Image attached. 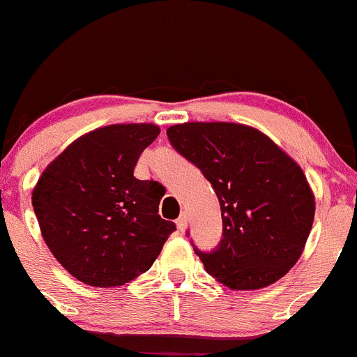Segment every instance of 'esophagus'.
<instances>
[{"instance_id":"obj_1","label":"esophagus","mask_w":357,"mask_h":357,"mask_svg":"<svg viewBox=\"0 0 357 357\" xmlns=\"http://www.w3.org/2000/svg\"><path fill=\"white\" fill-rule=\"evenodd\" d=\"M175 224H177V227H178V231H185L187 229V215L185 213H180V217L177 218V222H175Z\"/></svg>"}]
</instances>
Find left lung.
<instances>
[{
	"label": "left lung",
	"mask_w": 357,
	"mask_h": 357,
	"mask_svg": "<svg viewBox=\"0 0 357 357\" xmlns=\"http://www.w3.org/2000/svg\"><path fill=\"white\" fill-rule=\"evenodd\" d=\"M170 144L211 183L222 241L194 248L208 274L232 290H259L297 264L314 222V194L302 168L262 132L239 123H183Z\"/></svg>",
	"instance_id": "1"
}]
</instances>
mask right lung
Masks as SVG:
<instances>
[{
	"mask_svg": "<svg viewBox=\"0 0 357 357\" xmlns=\"http://www.w3.org/2000/svg\"><path fill=\"white\" fill-rule=\"evenodd\" d=\"M151 123L109 125L74 140L43 172L33 208L60 266L90 287H121L151 269L175 224L158 215L165 187L139 180Z\"/></svg>",
	"mask_w": 357,
	"mask_h": 357,
	"instance_id": "add662e5",
	"label": "right lung"
}]
</instances>
